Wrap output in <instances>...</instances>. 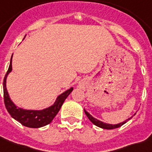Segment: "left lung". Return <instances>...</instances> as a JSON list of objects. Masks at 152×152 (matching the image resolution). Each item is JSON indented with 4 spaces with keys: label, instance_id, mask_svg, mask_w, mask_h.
I'll use <instances>...</instances> for the list:
<instances>
[{
    "label": "left lung",
    "instance_id": "left-lung-1",
    "mask_svg": "<svg viewBox=\"0 0 152 152\" xmlns=\"http://www.w3.org/2000/svg\"><path fill=\"white\" fill-rule=\"evenodd\" d=\"M84 112H85V114L87 115V117L88 118V119H89V120H90L91 121V122L94 124V125H96V126H98V127L102 128V129H117V128L121 127V125H123L124 124H125V123L127 122L130 119V118H129L128 120L125 121H123V122H121V123H119V124H118V125H110V124H106V123L102 122V121H100L97 120V119H95V118H93L92 116L91 115L90 113H88V112H87L85 110H84Z\"/></svg>",
    "mask_w": 152,
    "mask_h": 152
}]
</instances>
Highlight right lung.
Wrapping results in <instances>:
<instances>
[{"label": "right lung", "mask_w": 152, "mask_h": 152, "mask_svg": "<svg viewBox=\"0 0 152 152\" xmlns=\"http://www.w3.org/2000/svg\"><path fill=\"white\" fill-rule=\"evenodd\" d=\"M12 57H11L10 64L8 67L7 73L5 74V76L4 78L3 82L4 102V105H5L7 110L15 120L27 127L40 128L48 125L59 112L62 104L64 100L66 99V98L69 96V94L72 91L73 88H71L66 91H64V93H62L61 95H60L57 97V100L53 106L42 110H27L23 109L18 108L15 104L11 101L7 89H6V78H7L8 74L12 71Z\"/></svg>", "instance_id": "add662e5"}]
</instances>
